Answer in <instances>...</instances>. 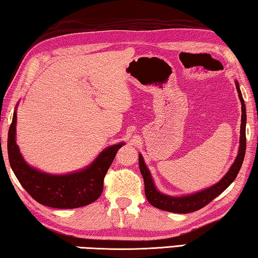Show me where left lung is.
Here are the masks:
<instances>
[{
    "instance_id": "left-lung-1",
    "label": "left lung",
    "mask_w": 258,
    "mask_h": 258,
    "mask_svg": "<svg viewBox=\"0 0 258 258\" xmlns=\"http://www.w3.org/2000/svg\"><path fill=\"white\" fill-rule=\"evenodd\" d=\"M237 86V91L239 94V99L241 101V126H240V148L239 154L235 158L233 165L231 166L229 172L226 175L222 178V180L217 183V184L208 187L206 190H203L197 194L185 196V197H169V196H165L156 189L154 182L150 175L149 169L143 161L142 156H139V166L140 172H141L143 180H145V192L146 197L152 206L159 209H163L166 212L171 213H180V214H186L198 211V209L203 208L208 205L212 200L215 199L218 195H221L226 187H228L231 183L234 181L237 177L238 173L241 168L242 161L244 158V154H246V106H244V101L242 99L241 92H240L238 82L235 83Z\"/></svg>"
}]
</instances>
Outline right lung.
Instances as JSON below:
<instances>
[{"instance_id":"add662e5","label":"right lung","mask_w":258,"mask_h":258,"mask_svg":"<svg viewBox=\"0 0 258 258\" xmlns=\"http://www.w3.org/2000/svg\"><path fill=\"white\" fill-rule=\"evenodd\" d=\"M16 121L15 112L8 134L9 161L20 184L32 198L44 206L67 209L86 206L101 196L104 176L124 143L107 148L92 165L81 172L68 175H50L25 163L16 142Z\"/></svg>"}]
</instances>
